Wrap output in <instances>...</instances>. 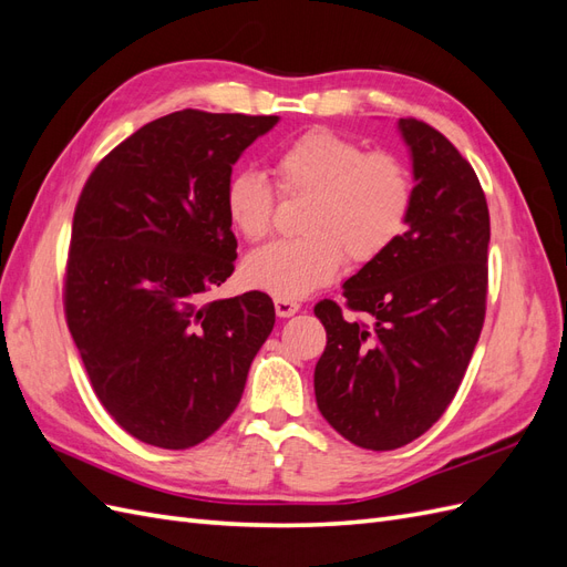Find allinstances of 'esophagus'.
Listing matches in <instances>:
<instances>
[{"mask_svg":"<svg viewBox=\"0 0 567 567\" xmlns=\"http://www.w3.org/2000/svg\"><path fill=\"white\" fill-rule=\"evenodd\" d=\"M274 310H277L279 317H293V315L300 310V305L293 302V300L277 298V300H274Z\"/></svg>","mask_w":567,"mask_h":567,"instance_id":"obj_1","label":"esophagus"}]
</instances>
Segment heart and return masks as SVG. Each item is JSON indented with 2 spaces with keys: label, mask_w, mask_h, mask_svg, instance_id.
I'll list each match as a JSON object with an SVG mask.
<instances>
[{
  "label": "heart",
  "mask_w": 567,
  "mask_h": 567,
  "mask_svg": "<svg viewBox=\"0 0 567 567\" xmlns=\"http://www.w3.org/2000/svg\"><path fill=\"white\" fill-rule=\"evenodd\" d=\"M284 194H312L302 238L274 241L248 255L244 279L274 298L300 300L331 284L346 255L352 265L381 257L402 236L414 200L406 167L392 153H367L346 134L312 130L274 156ZM225 210L246 241H262L274 225V188L260 169H236Z\"/></svg>",
  "instance_id": "1"
}]
</instances>
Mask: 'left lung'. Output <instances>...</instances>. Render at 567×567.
<instances>
[{
	"instance_id": "left-lung-1",
	"label": "left lung",
	"mask_w": 567,
	"mask_h": 567,
	"mask_svg": "<svg viewBox=\"0 0 567 567\" xmlns=\"http://www.w3.org/2000/svg\"><path fill=\"white\" fill-rule=\"evenodd\" d=\"M414 200L406 231L342 284L354 312L315 307L326 350L315 369L321 416L357 447L388 452L450 406L485 321L489 210L471 163L431 125L400 117Z\"/></svg>"
}]
</instances>
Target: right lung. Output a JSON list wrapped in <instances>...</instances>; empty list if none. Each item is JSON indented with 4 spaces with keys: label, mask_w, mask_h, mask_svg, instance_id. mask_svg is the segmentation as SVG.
<instances>
[{
    "label": "right lung",
    "mask_w": 567,
    "mask_h": 567,
    "mask_svg": "<svg viewBox=\"0 0 567 567\" xmlns=\"http://www.w3.org/2000/svg\"><path fill=\"white\" fill-rule=\"evenodd\" d=\"M279 115L184 109L136 130L84 184L65 274L68 329L99 402L153 447L188 450L241 402L274 329L250 290L203 302L234 271L225 186Z\"/></svg>",
    "instance_id": "1"
}]
</instances>
